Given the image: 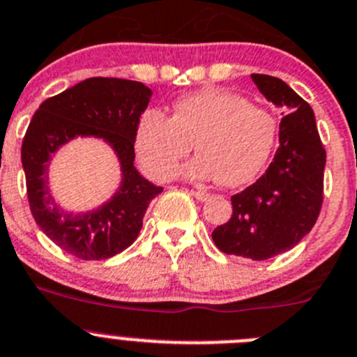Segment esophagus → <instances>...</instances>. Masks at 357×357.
<instances>
[{
    "instance_id": "esophagus-1",
    "label": "esophagus",
    "mask_w": 357,
    "mask_h": 357,
    "mask_svg": "<svg viewBox=\"0 0 357 357\" xmlns=\"http://www.w3.org/2000/svg\"><path fill=\"white\" fill-rule=\"evenodd\" d=\"M191 195L195 196L196 199H198V202H205V199H208V192L205 191V189H198V191H191Z\"/></svg>"
}]
</instances>
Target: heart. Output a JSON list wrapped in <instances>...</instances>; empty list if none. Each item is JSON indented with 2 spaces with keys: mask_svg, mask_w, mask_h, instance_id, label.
<instances>
[{
  "mask_svg": "<svg viewBox=\"0 0 357 357\" xmlns=\"http://www.w3.org/2000/svg\"><path fill=\"white\" fill-rule=\"evenodd\" d=\"M278 122L266 108L215 87L181 96L169 117L145 112L135 130V152L154 181H168L178 162L198 152L185 166L189 178H217L226 188L254 181L275 147Z\"/></svg>",
  "mask_w": 357,
  "mask_h": 357,
  "instance_id": "obj_1",
  "label": "heart"
}]
</instances>
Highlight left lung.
I'll return each mask as SVG.
<instances>
[{"instance_id": "8db88e82", "label": "left lung", "mask_w": 357, "mask_h": 357, "mask_svg": "<svg viewBox=\"0 0 357 357\" xmlns=\"http://www.w3.org/2000/svg\"><path fill=\"white\" fill-rule=\"evenodd\" d=\"M264 98L286 114L280 121V147L266 172L231 196L233 213L213 229L224 254L264 261L293 249L310 233L324 198L326 151L314 110L284 80L250 75Z\"/></svg>"}]
</instances>
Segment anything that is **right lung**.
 I'll use <instances>...</instances> for the list:
<instances>
[{"mask_svg":"<svg viewBox=\"0 0 357 357\" xmlns=\"http://www.w3.org/2000/svg\"><path fill=\"white\" fill-rule=\"evenodd\" d=\"M152 91L142 82L93 77L40 105L24 135L22 168L29 208L57 247L82 261L108 259L137 240L147 206L162 188L135 168V130ZM75 136L103 137L118 154L123 182L110 202L71 214L53 202L46 185L50 155Z\"/></svg>","mask_w":357,"mask_h":357,"instance_id":"add662e5","label":"right lung"}]
</instances>
